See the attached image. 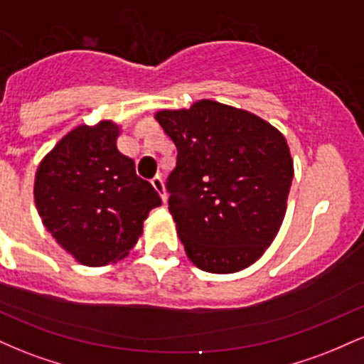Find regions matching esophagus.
<instances>
[{"instance_id":"1","label":"esophagus","mask_w":364,"mask_h":364,"mask_svg":"<svg viewBox=\"0 0 364 364\" xmlns=\"http://www.w3.org/2000/svg\"><path fill=\"white\" fill-rule=\"evenodd\" d=\"M150 183H152V186L156 188V191L159 195H161L162 202H166L168 200V193H166V188H164V181H162V178L159 176V174H156L152 179H150Z\"/></svg>"}]
</instances>
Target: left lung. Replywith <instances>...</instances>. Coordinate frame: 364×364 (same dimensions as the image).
Instances as JSON below:
<instances>
[{
    "label": "left lung",
    "instance_id": "1",
    "mask_svg": "<svg viewBox=\"0 0 364 364\" xmlns=\"http://www.w3.org/2000/svg\"><path fill=\"white\" fill-rule=\"evenodd\" d=\"M154 118L178 149L166 188L188 258L212 274L250 267L286 215L294 166L284 135L253 112L210 99Z\"/></svg>",
    "mask_w": 364,
    "mask_h": 364
}]
</instances>
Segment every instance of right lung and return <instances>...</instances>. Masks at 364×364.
<instances>
[{"label": "right lung", "mask_w": 364, "mask_h": 364, "mask_svg": "<svg viewBox=\"0 0 364 364\" xmlns=\"http://www.w3.org/2000/svg\"><path fill=\"white\" fill-rule=\"evenodd\" d=\"M119 127L111 119L78 124L41 161L34 202L44 228L78 263L102 267L129 253L144 220L161 205L135 162L116 147Z\"/></svg>", "instance_id": "1"}]
</instances>
